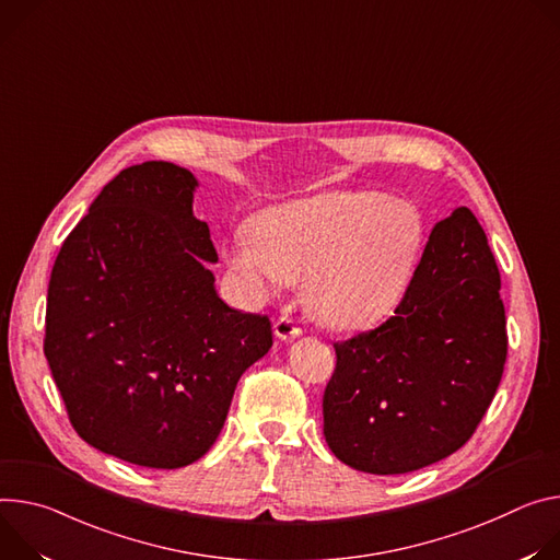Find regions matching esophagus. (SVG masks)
I'll use <instances>...</instances> for the list:
<instances>
[{
  "label": "esophagus",
  "instance_id": "1",
  "mask_svg": "<svg viewBox=\"0 0 560 560\" xmlns=\"http://www.w3.org/2000/svg\"><path fill=\"white\" fill-rule=\"evenodd\" d=\"M273 331H276V336H278L280 340H293V338H298V336L302 334L298 320L291 318V316H287V314H282V316L273 323Z\"/></svg>",
  "mask_w": 560,
  "mask_h": 560
}]
</instances>
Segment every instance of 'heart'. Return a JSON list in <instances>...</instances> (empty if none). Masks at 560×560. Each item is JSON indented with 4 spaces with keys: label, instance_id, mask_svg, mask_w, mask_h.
Segmentation results:
<instances>
[{
    "label": "heart",
    "instance_id": "b5f03b06",
    "mask_svg": "<svg viewBox=\"0 0 560 560\" xmlns=\"http://www.w3.org/2000/svg\"><path fill=\"white\" fill-rule=\"evenodd\" d=\"M424 231L409 200L329 194L260 213L254 231L233 233L226 256L252 295L306 282V304L323 325L364 329L405 298Z\"/></svg>",
    "mask_w": 560,
    "mask_h": 560
}]
</instances>
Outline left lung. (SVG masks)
I'll return each instance as SVG.
<instances>
[{"mask_svg": "<svg viewBox=\"0 0 560 560\" xmlns=\"http://www.w3.org/2000/svg\"><path fill=\"white\" fill-rule=\"evenodd\" d=\"M501 271L476 215L431 229L409 289L383 325L334 342L325 439L345 465L407 474L458 452L508 360Z\"/></svg>", "mask_w": 560, "mask_h": 560, "instance_id": "8db88e82", "label": "left lung"}]
</instances>
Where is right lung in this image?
Listing matches in <instances>:
<instances>
[{"mask_svg": "<svg viewBox=\"0 0 560 560\" xmlns=\"http://www.w3.org/2000/svg\"><path fill=\"white\" fill-rule=\"evenodd\" d=\"M196 177L171 162L119 171L55 258L44 355L80 439L151 469L202 458L244 371L273 345L269 316L215 293Z\"/></svg>", "mask_w": 560, "mask_h": 560, "instance_id": "right-lung-1", "label": "right lung"}]
</instances>
